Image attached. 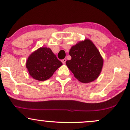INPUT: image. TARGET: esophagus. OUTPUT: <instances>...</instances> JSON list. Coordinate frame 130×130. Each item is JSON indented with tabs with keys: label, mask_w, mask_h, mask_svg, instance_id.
I'll list each match as a JSON object with an SVG mask.
<instances>
[{
	"label": "esophagus",
	"mask_w": 130,
	"mask_h": 130,
	"mask_svg": "<svg viewBox=\"0 0 130 130\" xmlns=\"http://www.w3.org/2000/svg\"><path fill=\"white\" fill-rule=\"evenodd\" d=\"M66 59H62V62L63 63H65V62H66Z\"/></svg>",
	"instance_id": "esophagus-1"
}]
</instances>
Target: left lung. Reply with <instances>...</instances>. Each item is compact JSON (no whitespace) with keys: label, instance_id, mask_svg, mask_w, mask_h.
Here are the masks:
<instances>
[{"label":"left lung","instance_id":"obj_1","mask_svg":"<svg viewBox=\"0 0 130 130\" xmlns=\"http://www.w3.org/2000/svg\"><path fill=\"white\" fill-rule=\"evenodd\" d=\"M69 54L71 59L67 60L66 64L76 78L83 83H90L97 78L103 60L90 40H86L73 46Z\"/></svg>","mask_w":130,"mask_h":130}]
</instances>
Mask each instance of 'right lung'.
<instances>
[{"mask_svg": "<svg viewBox=\"0 0 130 130\" xmlns=\"http://www.w3.org/2000/svg\"><path fill=\"white\" fill-rule=\"evenodd\" d=\"M62 63L51 49L40 47L28 58L26 67L35 79L46 80L50 78Z\"/></svg>", "mask_w": 130, "mask_h": 130, "instance_id": "obj_1", "label": "right lung"}]
</instances>
